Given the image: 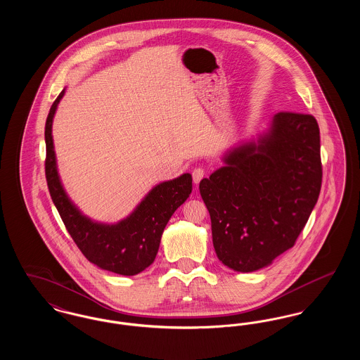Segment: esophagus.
<instances>
[{
    "instance_id": "obj_1",
    "label": "esophagus",
    "mask_w": 360,
    "mask_h": 360,
    "mask_svg": "<svg viewBox=\"0 0 360 360\" xmlns=\"http://www.w3.org/2000/svg\"><path fill=\"white\" fill-rule=\"evenodd\" d=\"M191 175H193V182L197 185V184H200L201 182V179L205 176V170L202 169V167H195L193 172H191Z\"/></svg>"
}]
</instances>
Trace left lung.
<instances>
[{
    "label": "left lung",
    "mask_w": 360,
    "mask_h": 360,
    "mask_svg": "<svg viewBox=\"0 0 360 360\" xmlns=\"http://www.w3.org/2000/svg\"><path fill=\"white\" fill-rule=\"evenodd\" d=\"M200 182L213 247L229 269H263L295 244L323 181L320 129L311 115L279 112L270 129L231 150Z\"/></svg>",
    "instance_id": "8db88e82"
}]
</instances>
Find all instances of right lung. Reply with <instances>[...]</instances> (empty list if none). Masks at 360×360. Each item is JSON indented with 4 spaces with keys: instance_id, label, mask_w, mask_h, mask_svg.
I'll return each mask as SVG.
<instances>
[{
    "instance_id": "right-lung-1",
    "label": "right lung",
    "mask_w": 360,
    "mask_h": 360,
    "mask_svg": "<svg viewBox=\"0 0 360 360\" xmlns=\"http://www.w3.org/2000/svg\"><path fill=\"white\" fill-rule=\"evenodd\" d=\"M65 90L52 103L46 121V179L60 219L86 259L115 274L136 275L146 270L158 254L160 238L172 213L191 193V175L184 174L155 186L136 209L120 223H94L70 201L60 184L52 141V120Z\"/></svg>"
}]
</instances>
